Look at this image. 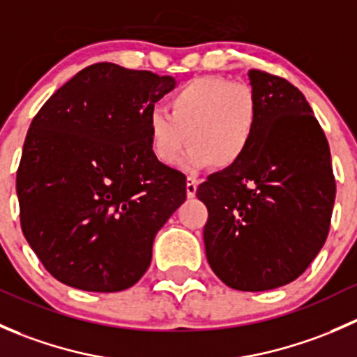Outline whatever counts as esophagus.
Segmentation results:
<instances>
[{"label": "esophagus", "mask_w": 357, "mask_h": 357, "mask_svg": "<svg viewBox=\"0 0 357 357\" xmlns=\"http://www.w3.org/2000/svg\"><path fill=\"white\" fill-rule=\"evenodd\" d=\"M197 186H199V181H197L195 178H192V176H188V178H186V195H188V199H193V197H195Z\"/></svg>", "instance_id": "1"}]
</instances>
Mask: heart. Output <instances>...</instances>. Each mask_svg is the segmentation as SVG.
I'll use <instances>...</instances> for the list:
<instances>
[{"label": "heart", "instance_id": "1", "mask_svg": "<svg viewBox=\"0 0 357 357\" xmlns=\"http://www.w3.org/2000/svg\"><path fill=\"white\" fill-rule=\"evenodd\" d=\"M167 112L153 110L146 119L150 150L164 165L178 164L190 145L185 160L190 171L207 165L231 169L245 157L257 131L252 89L214 75L192 79L176 89L167 100Z\"/></svg>", "mask_w": 357, "mask_h": 357}]
</instances>
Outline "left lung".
<instances>
[{"label":"left lung","mask_w":357,"mask_h":357,"mask_svg":"<svg viewBox=\"0 0 357 357\" xmlns=\"http://www.w3.org/2000/svg\"><path fill=\"white\" fill-rule=\"evenodd\" d=\"M259 122L245 157L197 190L207 205L205 255L235 290L294 282L328 236L335 178L326 136L305 96L287 79L250 70Z\"/></svg>","instance_id":"8db88e82"}]
</instances>
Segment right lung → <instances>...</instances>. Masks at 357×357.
<instances>
[{"label":"right lung","mask_w":357,"mask_h":357,"mask_svg":"<svg viewBox=\"0 0 357 357\" xmlns=\"http://www.w3.org/2000/svg\"><path fill=\"white\" fill-rule=\"evenodd\" d=\"M174 77L115 63L82 68L31 122L17 171L20 226L46 271L74 289L121 291L186 199V176L153 157L146 119Z\"/></svg>","instance_id":"1"}]
</instances>
